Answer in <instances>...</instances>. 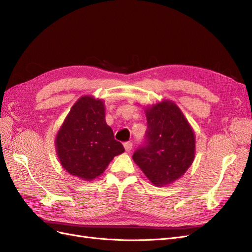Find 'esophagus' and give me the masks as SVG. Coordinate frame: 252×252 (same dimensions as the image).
Here are the masks:
<instances>
[{"label": "esophagus", "instance_id": "34e87169", "mask_svg": "<svg viewBox=\"0 0 252 252\" xmlns=\"http://www.w3.org/2000/svg\"><path fill=\"white\" fill-rule=\"evenodd\" d=\"M124 148H125V150H126L127 152H129V151H130V150L132 149V143H131V142H126V143H124Z\"/></svg>", "mask_w": 252, "mask_h": 252}]
</instances>
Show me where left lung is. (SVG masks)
Segmentation results:
<instances>
[{"mask_svg":"<svg viewBox=\"0 0 252 252\" xmlns=\"http://www.w3.org/2000/svg\"><path fill=\"white\" fill-rule=\"evenodd\" d=\"M143 109L148 124L146 144L134 152L132 158L155 186H169L193 163L194 131L171 100L146 105Z\"/></svg>","mask_w":252,"mask_h":252,"instance_id":"8db88e82","label":"left lung"}]
</instances>
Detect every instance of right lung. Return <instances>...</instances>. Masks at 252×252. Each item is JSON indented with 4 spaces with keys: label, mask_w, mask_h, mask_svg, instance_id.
Listing matches in <instances>:
<instances>
[{
    "label": "right lung",
    "mask_w": 252,
    "mask_h": 252,
    "mask_svg": "<svg viewBox=\"0 0 252 252\" xmlns=\"http://www.w3.org/2000/svg\"><path fill=\"white\" fill-rule=\"evenodd\" d=\"M55 146L63 168L87 182L100 177L113 158L125 151L106 123L104 101L89 94L72 105L57 132Z\"/></svg>",
    "instance_id": "1"
}]
</instances>
